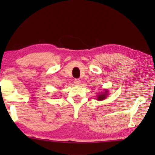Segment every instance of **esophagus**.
<instances>
[{"label": "esophagus", "mask_w": 155, "mask_h": 155, "mask_svg": "<svg viewBox=\"0 0 155 155\" xmlns=\"http://www.w3.org/2000/svg\"><path fill=\"white\" fill-rule=\"evenodd\" d=\"M81 83V81L79 79H78V78H76V79L74 80V83L75 85H78V84H80Z\"/></svg>", "instance_id": "1"}]
</instances>
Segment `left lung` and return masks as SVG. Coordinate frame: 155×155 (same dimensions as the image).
Segmentation results:
<instances>
[{
  "label": "left lung",
  "instance_id": "1",
  "mask_svg": "<svg viewBox=\"0 0 155 155\" xmlns=\"http://www.w3.org/2000/svg\"><path fill=\"white\" fill-rule=\"evenodd\" d=\"M108 90H104V91L103 92H101V94H98V96H97V100L98 101H103V100L106 99L107 95H108Z\"/></svg>",
  "mask_w": 155,
  "mask_h": 155
}]
</instances>
